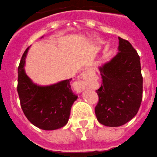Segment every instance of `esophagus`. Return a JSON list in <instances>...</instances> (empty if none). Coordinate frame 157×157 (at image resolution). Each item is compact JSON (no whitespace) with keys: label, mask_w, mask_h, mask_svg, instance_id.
<instances>
[{"label":"esophagus","mask_w":157,"mask_h":157,"mask_svg":"<svg viewBox=\"0 0 157 157\" xmlns=\"http://www.w3.org/2000/svg\"><path fill=\"white\" fill-rule=\"evenodd\" d=\"M83 79H85L86 77V74H84L82 76ZM78 87L80 90H83L85 87V80H81L78 83Z\"/></svg>","instance_id":"1"}]
</instances>
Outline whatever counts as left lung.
<instances>
[{
    "label": "left lung",
    "instance_id": "1",
    "mask_svg": "<svg viewBox=\"0 0 157 157\" xmlns=\"http://www.w3.org/2000/svg\"><path fill=\"white\" fill-rule=\"evenodd\" d=\"M102 83L97 90V121L107 127H120L137 113L143 98L140 56L131 44L119 37V52L100 67Z\"/></svg>",
    "mask_w": 157,
    "mask_h": 157
}]
</instances>
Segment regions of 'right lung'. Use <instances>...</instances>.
Instances as JSON below:
<instances>
[{"mask_svg": "<svg viewBox=\"0 0 157 157\" xmlns=\"http://www.w3.org/2000/svg\"><path fill=\"white\" fill-rule=\"evenodd\" d=\"M29 48L26 49L18 67L17 90L21 109L33 125L44 130H54L65 126L77 96L71 90L72 79L56 84L40 86L26 75L24 66Z\"/></svg>", "mask_w": 157, "mask_h": 157, "instance_id": "1", "label": "right lung"}]
</instances>
